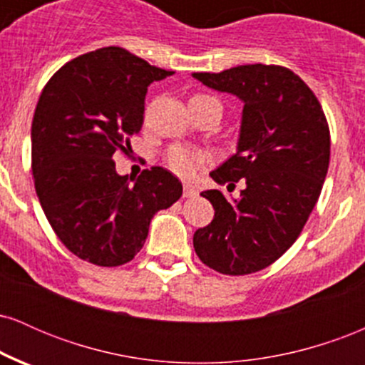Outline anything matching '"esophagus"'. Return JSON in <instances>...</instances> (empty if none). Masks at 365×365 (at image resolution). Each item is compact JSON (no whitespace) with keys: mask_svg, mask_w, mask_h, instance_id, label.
Returning a JSON list of instances; mask_svg holds the SVG:
<instances>
[{"mask_svg":"<svg viewBox=\"0 0 365 365\" xmlns=\"http://www.w3.org/2000/svg\"><path fill=\"white\" fill-rule=\"evenodd\" d=\"M197 194V188L192 185H183V197H194Z\"/></svg>","mask_w":365,"mask_h":365,"instance_id":"esophagus-1","label":"esophagus"}]
</instances>
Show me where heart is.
Listing matches in <instances>:
<instances>
[{
	"instance_id": "obj_1",
	"label": "heart",
	"mask_w": 365,
	"mask_h": 365,
	"mask_svg": "<svg viewBox=\"0 0 365 365\" xmlns=\"http://www.w3.org/2000/svg\"><path fill=\"white\" fill-rule=\"evenodd\" d=\"M207 161L209 156L206 153L190 148H182V145L170 149L168 156H166L168 168L182 178L195 177L197 171L206 166Z\"/></svg>"
}]
</instances>
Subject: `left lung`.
<instances>
[{
  "instance_id": "8db88e82",
  "label": "left lung",
  "mask_w": 365,
  "mask_h": 365,
  "mask_svg": "<svg viewBox=\"0 0 365 365\" xmlns=\"http://www.w3.org/2000/svg\"><path fill=\"white\" fill-rule=\"evenodd\" d=\"M204 86L244 103L237 153L211 171L240 199L206 190L215 220L194 233V249L211 269L240 276L261 271L293 245L307 223L329 166V127L299 75L278 65H240L192 73Z\"/></svg>"
}]
</instances>
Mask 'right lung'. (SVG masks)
<instances>
[{
	"instance_id": "1",
	"label": "right lung",
	"mask_w": 365,
	"mask_h": 365,
	"mask_svg": "<svg viewBox=\"0 0 365 365\" xmlns=\"http://www.w3.org/2000/svg\"><path fill=\"white\" fill-rule=\"evenodd\" d=\"M170 75L110 46L63 65L41 92L31 130L36 194L63 245L83 261H132L153 216L182 197L168 170L154 166L130 183L113 161L132 150L148 87Z\"/></svg>"
}]
</instances>
